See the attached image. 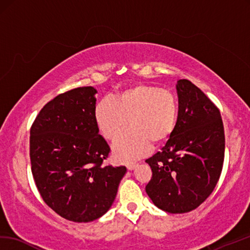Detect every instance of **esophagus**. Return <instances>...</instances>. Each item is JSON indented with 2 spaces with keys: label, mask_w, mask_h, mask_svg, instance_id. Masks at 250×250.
I'll list each match as a JSON object with an SVG mask.
<instances>
[{
  "label": "esophagus",
  "mask_w": 250,
  "mask_h": 250,
  "mask_svg": "<svg viewBox=\"0 0 250 250\" xmlns=\"http://www.w3.org/2000/svg\"><path fill=\"white\" fill-rule=\"evenodd\" d=\"M136 166H137V164H135V163H129V164H126L127 170H133Z\"/></svg>",
  "instance_id": "1"
}]
</instances>
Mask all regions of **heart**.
Listing matches in <instances>:
<instances>
[{"instance_id":"1","label":"heart","mask_w":250,"mask_h":250,"mask_svg":"<svg viewBox=\"0 0 250 250\" xmlns=\"http://www.w3.org/2000/svg\"><path fill=\"white\" fill-rule=\"evenodd\" d=\"M94 117L101 135L113 141V151L119 161H131L146 154L151 145L159 146L169 139L176 127L178 103L167 89L137 84L118 92L113 100L99 101Z\"/></svg>"}]
</instances>
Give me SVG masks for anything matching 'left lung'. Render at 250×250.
<instances>
[{
    "mask_svg": "<svg viewBox=\"0 0 250 250\" xmlns=\"http://www.w3.org/2000/svg\"><path fill=\"white\" fill-rule=\"evenodd\" d=\"M176 88V127L161 151L146 160L152 170L146 193L161 210L181 214L198 208L215 188L225 133L219 109L198 87L179 80Z\"/></svg>",
    "mask_w": 250,
    "mask_h": 250,
    "instance_id": "1",
    "label": "left lung"
}]
</instances>
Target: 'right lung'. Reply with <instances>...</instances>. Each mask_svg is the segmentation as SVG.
Masks as SVG:
<instances>
[{
  "mask_svg": "<svg viewBox=\"0 0 250 250\" xmlns=\"http://www.w3.org/2000/svg\"><path fill=\"white\" fill-rule=\"evenodd\" d=\"M97 90L78 87L55 97L31 127L32 173L43 201L59 215L88 223L112 207L125 166L103 165L111 148L94 112Z\"/></svg>",
  "mask_w": 250,
  "mask_h": 250,
  "instance_id": "right-lung-1",
  "label": "right lung"
}]
</instances>
